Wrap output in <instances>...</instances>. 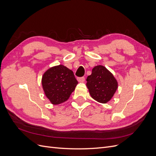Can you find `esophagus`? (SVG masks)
<instances>
[{
    "label": "esophagus",
    "instance_id": "obj_1",
    "mask_svg": "<svg viewBox=\"0 0 156 156\" xmlns=\"http://www.w3.org/2000/svg\"><path fill=\"white\" fill-rule=\"evenodd\" d=\"M77 81H78L79 83H83V82H84V81H85V78H84V77H78V78H77Z\"/></svg>",
    "mask_w": 156,
    "mask_h": 156
}]
</instances>
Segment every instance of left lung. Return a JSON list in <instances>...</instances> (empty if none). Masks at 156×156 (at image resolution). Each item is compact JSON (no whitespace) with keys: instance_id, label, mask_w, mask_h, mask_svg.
Wrapping results in <instances>:
<instances>
[{"instance_id":"left-lung-1","label":"left lung","mask_w":156,"mask_h":156,"mask_svg":"<svg viewBox=\"0 0 156 156\" xmlns=\"http://www.w3.org/2000/svg\"><path fill=\"white\" fill-rule=\"evenodd\" d=\"M87 87L91 97L101 103L109 101L118 88L113 75L103 66H96L87 79Z\"/></svg>"}]
</instances>
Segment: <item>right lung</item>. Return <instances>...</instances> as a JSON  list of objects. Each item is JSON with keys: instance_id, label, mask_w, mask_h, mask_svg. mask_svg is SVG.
Segmentation results:
<instances>
[{"instance_id": "right-lung-1", "label": "right lung", "mask_w": 156, "mask_h": 156, "mask_svg": "<svg viewBox=\"0 0 156 156\" xmlns=\"http://www.w3.org/2000/svg\"><path fill=\"white\" fill-rule=\"evenodd\" d=\"M41 84L52 104L58 105L68 100L78 82L72 70L58 65L46 71L42 76Z\"/></svg>"}]
</instances>
